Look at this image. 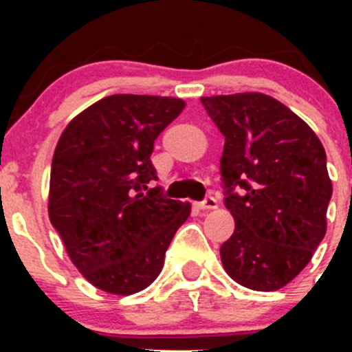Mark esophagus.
Here are the masks:
<instances>
[{"instance_id": "34e87169", "label": "esophagus", "mask_w": 352, "mask_h": 352, "mask_svg": "<svg viewBox=\"0 0 352 352\" xmlns=\"http://www.w3.org/2000/svg\"><path fill=\"white\" fill-rule=\"evenodd\" d=\"M199 210H203V211H208V210H217V206H219V203H217V199L214 197H206L203 201V203H199L197 204Z\"/></svg>"}]
</instances>
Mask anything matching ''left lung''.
I'll list each match as a JSON object with an SVG mask.
<instances>
[{
	"label": "left lung",
	"mask_w": 352,
	"mask_h": 352,
	"mask_svg": "<svg viewBox=\"0 0 352 352\" xmlns=\"http://www.w3.org/2000/svg\"><path fill=\"white\" fill-rule=\"evenodd\" d=\"M201 102L226 138L220 174L236 227L220 247L223 270L254 291L282 289L326 234L333 186L324 148L300 116L264 93Z\"/></svg>",
	"instance_id": "obj_1"
}]
</instances>
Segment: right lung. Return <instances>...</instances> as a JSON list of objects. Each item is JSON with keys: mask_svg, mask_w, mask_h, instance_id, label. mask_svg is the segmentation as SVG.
<instances>
[{"mask_svg": "<svg viewBox=\"0 0 352 352\" xmlns=\"http://www.w3.org/2000/svg\"><path fill=\"white\" fill-rule=\"evenodd\" d=\"M182 98L111 95L77 114L54 149L49 219L89 284L118 296L148 287L190 204L148 188L158 133Z\"/></svg>", "mask_w": 352, "mask_h": 352, "instance_id": "1", "label": "right lung"}]
</instances>
